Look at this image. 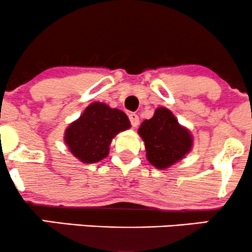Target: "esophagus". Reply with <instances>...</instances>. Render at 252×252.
<instances>
[{"label":"esophagus","instance_id":"obj_1","mask_svg":"<svg viewBox=\"0 0 252 252\" xmlns=\"http://www.w3.org/2000/svg\"><path fill=\"white\" fill-rule=\"evenodd\" d=\"M129 120H130V123H131V126H134V128H136V126L140 124V118H138V116L136 114H130Z\"/></svg>","mask_w":252,"mask_h":252}]
</instances>
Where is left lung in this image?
I'll list each match as a JSON object with an SVG mask.
<instances>
[{"label":"left lung","mask_w":252,"mask_h":252,"mask_svg":"<svg viewBox=\"0 0 252 252\" xmlns=\"http://www.w3.org/2000/svg\"><path fill=\"white\" fill-rule=\"evenodd\" d=\"M138 134L146 146L147 158L158 169H166L189 154L193 137L179 124L170 110L158 108L154 116L143 121Z\"/></svg>","instance_id":"left-lung-1"}]
</instances>
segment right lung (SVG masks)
I'll list each match as a JSON object with an SVG mask.
<instances>
[{
	"label": "right lung",
	"instance_id": "obj_1",
	"mask_svg": "<svg viewBox=\"0 0 252 252\" xmlns=\"http://www.w3.org/2000/svg\"><path fill=\"white\" fill-rule=\"evenodd\" d=\"M129 128V118L123 111L94 102L68 126L63 140L78 160L96 163L108 156L112 138Z\"/></svg>",
	"mask_w": 252,
	"mask_h": 252
}]
</instances>
